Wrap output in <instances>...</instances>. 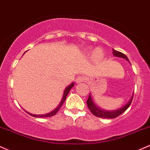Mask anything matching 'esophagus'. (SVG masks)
Instances as JSON below:
<instances>
[{
	"label": "esophagus",
	"instance_id": "1",
	"mask_svg": "<svg viewBox=\"0 0 150 150\" xmlns=\"http://www.w3.org/2000/svg\"><path fill=\"white\" fill-rule=\"evenodd\" d=\"M85 80H86L85 76H79L78 78L76 79V81L79 83L83 82Z\"/></svg>",
	"mask_w": 150,
	"mask_h": 150
}]
</instances>
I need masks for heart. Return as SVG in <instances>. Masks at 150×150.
Instances as JSON below:
<instances>
[{
	"label": "heart",
	"mask_w": 150,
	"mask_h": 150,
	"mask_svg": "<svg viewBox=\"0 0 150 150\" xmlns=\"http://www.w3.org/2000/svg\"><path fill=\"white\" fill-rule=\"evenodd\" d=\"M94 55L96 58H101L102 57H103V52H102L100 49H97V50H96V51H95Z\"/></svg>",
	"instance_id": "obj_1"
}]
</instances>
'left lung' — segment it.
Listing matches in <instances>:
<instances>
[{
	"label": "left lung",
	"mask_w": 150,
	"mask_h": 150,
	"mask_svg": "<svg viewBox=\"0 0 150 150\" xmlns=\"http://www.w3.org/2000/svg\"><path fill=\"white\" fill-rule=\"evenodd\" d=\"M113 54L114 55L117 56V57L125 58V59L128 60V57H126V54L122 53V52H119V51L115 50L113 49ZM133 96H132L131 100L128 101V103L126 104L125 106L121 107V109H119V110H114V111H104L103 110H100V109L98 108V107L95 105L94 103H93L92 99H91V95H89L88 99L86 103H87L88 107V109L91 112V113H92L93 115L96 116V117H99V118H105V119H114V118L119 117V115H121V114L124 113L125 111L127 110L128 107H129L130 105H131L132 100H133Z\"/></svg>",
	"instance_id": "8db88e82"
}]
</instances>
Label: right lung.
Listing matches in <instances>:
<instances>
[{
	"label": "right lung",
	"instance_id": "1",
	"mask_svg": "<svg viewBox=\"0 0 150 150\" xmlns=\"http://www.w3.org/2000/svg\"><path fill=\"white\" fill-rule=\"evenodd\" d=\"M74 85V83H71V84H70L69 86H67V87L66 88V89L64 90V95H63V98H62V99L61 103H59V105H58V107H57V108L54 109V110L53 111H52V112H50V113L46 114H43V115H35V114H29V113H28V114H30V115H31V116H32V117H40V118L52 117V116L55 115V114L57 113L58 111L59 110V109H60V107H62V105H63V103H64V101H65V100H66V98H67V96L69 92V91H70V90H71V88L73 87Z\"/></svg>",
	"mask_w": 150,
	"mask_h": 150
}]
</instances>
